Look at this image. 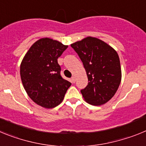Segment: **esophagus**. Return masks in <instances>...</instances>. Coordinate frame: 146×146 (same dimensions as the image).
I'll return each instance as SVG.
<instances>
[{
    "mask_svg": "<svg viewBox=\"0 0 146 146\" xmlns=\"http://www.w3.org/2000/svg\"><path fill=\"white\" fill-rule=\"evenodd\" d=\"M75 81H76V77L74 76V77H72V82H75Z\"/></svg>",
    "mask_w": 146,
    "mask_h": 146,
    "instance_id": "34e87169",
    "label": "esophagus"
}]
</instances>
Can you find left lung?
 I'll return each instance as SVG.
<instances>
[{"instance_id":"8db88e82","label":"left lung","mask_w":146,"mask_h":146,"mask_svg":"<svg viewBox=\"0 0 146 146\" xmlns=\"http://www.w3.org/2000/svg\"><path fill=\"white\" fill-rule=\"evenodd\" d=\"M86 71L88 83L81 94L88 104L98 106L110 101L121 81L117 52L102 40L88 36L71 44Z\"/></svg>"}]
</instances>
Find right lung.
I'll return each mask as SVG.
<instances>
[{
	"instance_id": "right-lung-1",
	"label": "right lung",
	"mask_w": 146,
	"mask_h": 146,
	"mask_svg": "<svg viewBox=\"0 0 146 146\" xmlns=\"http://www.w3.org/2000/svg\"><path fill=\"white\" fill-rule=\"evenodd\" d=\"M68 47L61 42L42 38L30 47L20 64V77L28 96L42 108H53L64 100L72 85L62 78L58 58Z\"/></svg>"
}]
</instances>
